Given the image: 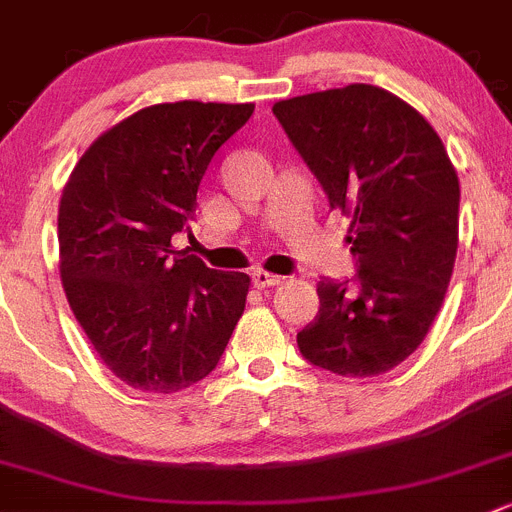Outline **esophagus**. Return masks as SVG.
<instances>
[{"label": "esophagus", "instance_id": "esophagus-1", "mask_svg": "<svg viewBox=\"0 0 512 512\" xmlns=\"http://www.w3.org/2000/svg\"><path fill=\"white\" fill-rule=\"evenodd\" d=\"M251 281H253V286H256V289H269V286H279L281 284V276L256 269L251 274Z\"/></svg>", "mask_w": 512, "mask_h": 512}]
</instances>
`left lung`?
I'll return each instance as SVG.
<instances>
[{"label": "left lung", "instance_id": "1", "mask_svg": "<svg viewBox=\"0 0 512 512\" xmlns=\"http://www.w3.org/2000/svg\"><path fill=\"white\" fill-rule=\"evenodd\" d=\"M281 128L352 218L349 281L316 284L319 314L296 334L304 359L339 377H377L430 332L457 256L460 180L432 125L374 85L274 105Z\"/></svg>", "mask_w": 512, "mask_h": 512}]
</instances>
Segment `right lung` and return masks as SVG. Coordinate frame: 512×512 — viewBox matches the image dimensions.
Segmentation results:
<instances>
[{
    "label": "right lung",
    "mask_w": 512,
    "mask_h": 512,
    "mask_svg": "<svg viewBox=\"0 0 512 512\" xmlns=\"http://www.w3.org/2000/svg\"><path fill=\"white\" fill-rule=\"evenodd\" d=\"M253 105H150L102 133L60 198V276L82 332L128 387L173 394L216 369L248 294L170 238L188 231L216 150Z\"/></svg>",
    "instance_id": "1"
}]
</instances>
